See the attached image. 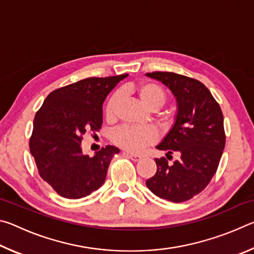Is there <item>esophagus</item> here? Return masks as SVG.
Here are the masks:
<instances>
[{
    "instance_id": "esophagus-1",
    "label": "esophagus",
    "mask_w": 254,
    "mask_h": 254,
    "mask_svg": "<svg viewBox=\"0 0 254 254\" xmlns=\"http://www.w3.org/2000/svg\"><path fill=\"white\" fill-rule=\"evenodd\" d=\"M124 156L128 157L130 159H132L133 161H140L141 159H142V157L139 156V154H133V153H127V152H123Z\"/></svg>"
}]
</instances>
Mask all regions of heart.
<instances>
[{"instance_id":"1","label":"heart","mask_w":254,"mask_h":254,"mask_svg":"<svg viewBox=\"0 0 254 254\" xmlns=\"http://www.w3.org/2000/svg\"><path fill=\"white\" fill-rule=\"evenodd\" d=\"M128 92L135 95L139 101L150 111H156L165 104L167 95L157 84L143 81L135 86H131ZM120 101L119 93H113L107 100L105 115L109 120L114 118ZM157 134L152 128L142 127H122L113 133V141L119 147L130 152H137L147 145L153 143Z\"/></svg>"}]
</instances>
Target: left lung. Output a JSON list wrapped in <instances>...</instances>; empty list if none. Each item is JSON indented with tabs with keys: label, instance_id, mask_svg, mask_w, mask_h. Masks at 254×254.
<instances>
[{
	"label": "left lung",
	"instance_id": "8db88e82",
	"mask_svg": "<svg viewBox=\"0 0 254 254\" xmlns=\"http://www.w3.org/2000/svg\"><path fill=\"white\" fill-rule=\"evenodd\" d=\"M145 76L161 81L176 98L174 124L157 149L168 159L174 151L179 154L171 165L165 157L154 159L157 173L145 184L160 198L182 203L199 194L216 173L225 147L223 113L198 80L167 71Z\"/></svg>",
	"mask_w": 254,
	"mask_h": 254
}]
</instances>
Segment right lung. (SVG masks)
<instances>
[{
	"label": "right lung",
	"instance_id": "obj_1",
	"mask_svg": "<svg viewBox=\"0 0 254 254\" xmlns=\"http://www.w3.org/2000/svg\"><path fill=\"white\" fill-rule=\"evenodd\" d=\"M127 74L91 77L51 92L37 112L30 152L40 177L68 199L91 195L105 182L110 162L120 150L106 145L94 157L83 153L81 139L100 130L103 103Z\"/></svg>",
	"mask_w": 254,
	"mask_h": 254
}]
</instances>
